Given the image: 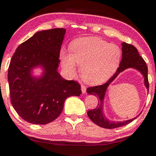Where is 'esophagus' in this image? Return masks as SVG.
<instances>
[{
  "label": "esophagus",
  "instance_id": "obj_1",
  "mask_svg": "<svg viewBox=\"0 0 156 156\" xmlns=\"http://www.w3.org/2000/svg\"><path fill=\"white\" fill-rule=\"evenodd\" d=\"M81 91L83 94H84V93H86V92H87V88H86V87L84 85H81Z\"/></svg>",
  "mask_w": 156,
  "mask_h": 156
}]
</instances>
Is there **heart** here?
Instances as JSON below:
<instances>
[{"label":"heart","mask_w":156,"mask_h":156,"mask_svg":"<svg viewBox=\"0 0 156 156\" xmlns=\"http://www.w3.org/2000/svg\"><path fill=\"white\" fill-rule=\"evenodd\" d=\"M70 52L62 49L60 59L64 70L71 77L78 72V65L86 83L97 85L105 82L117 70L121 59L119 46L98 37H82L72 42Z\"/></svg>","instance_id":"heart-1"}]
</instances>
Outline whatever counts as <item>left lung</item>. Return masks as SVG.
Masks as SVG:
<instances>
[{
	"instance_id": "obj_1",
	"label": "left lung",
	"mask_w": 156,
	"mask_h": 156,
	"mask_svg": "<svg viewBox=\"0 0 156 156\" xmlns=\"http://www.w3.org/2000/svg\"><path fill=\"white\" fill-rule=\"evenodd\" d=\"M122 60L119 67L114 73V76L109 79L106 83L103 85L96 86V87H89L87 89V92L89 94H94L97 96L98 99V105L96 108L92 109L87 112V114L89 119L92 120L93 122L95 123L98 126L101 128H108V129H112V128H119V127L124 126L129 124L133 119L139 117V115L131 119L125 120L122 122H114L109 121L103 114V101H104L105 92H106L107 88L112 82L117 78L119 73L123 72L125 69H128V68H133V69H137L143 75L144 78V85L147 89H149V83H148L147 78V66L146 62L143 59V58L139 55V52L137 49L132 44L125 43L123 42L122 43Z\"/></svg>"
}]
</instances>
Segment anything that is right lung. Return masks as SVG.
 Listing matches in <instances>:
<instances>
[{"mask_svg": "<svg viewBox=\"0 0 156 156\" xmlns=\"http://www.w3.org/2000/svg\"><path fill=\"white\" fill-rule=\"evenodd\" d=\"M65 32L64 28L37 32L20 44L11 59L8 70L11 103L20 117L31 124L55 120L63 110L65 100L81 94L78 82L65 80L57 71ZM39 66L44 72L37 78L31 71Z\"/></svg>", "mask_w": 156, "mask_h": 156, "instance_id": "1", "label": "right lung"}]
</instances>
